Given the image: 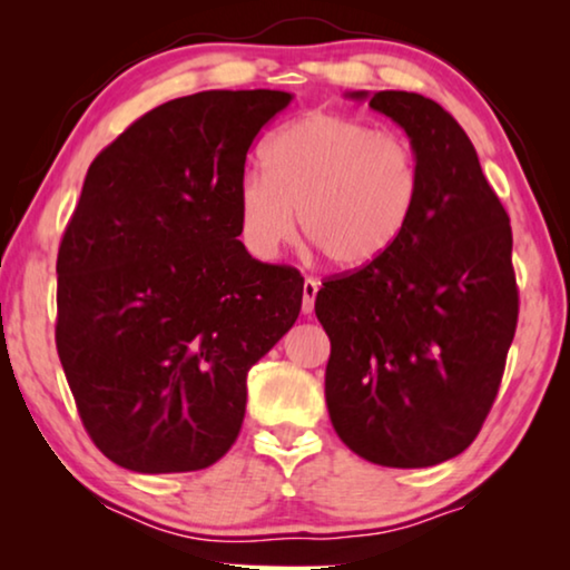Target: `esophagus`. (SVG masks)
I'll use <instances>...</instances> for the list:
<instances>
[{"label": "esophagus", "instance_id": "34e87169", "mask_svg": "<svg viewBox=\"0 0 570 570\" xmlns=\"http://www.w3.org/2000/svg\"><path fill=\"white\" fill-rule=\"evenodd\" d=\"M318 279H314V277H306L303 279V314H311V311H314V303H316V293H318Z\"/></svg>", "mask_w": 570, "mask_h": 570}]
</instances>
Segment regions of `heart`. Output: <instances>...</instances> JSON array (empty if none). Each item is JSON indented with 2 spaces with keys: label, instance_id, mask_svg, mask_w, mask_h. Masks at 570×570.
Segmentation results:
<instances>
[{
  "label": "heart",
  "instance_id": "heart-1",
  "mask_svg": "<svg viewBox=\"0 0 570 570\" xmlns=\"http://www.w3.org/2000/svg\"><path fill=\"white\" fill-rule=\"evenodd\" d=\"M262 170L236 189L238 230L248 252L272 259L295 233L332 267H376L415 220L423 174L407 139L355 116L314 111L267 139Z\"/></svg>",
  "mask_w": 570,
  "mask_h": 570
}]
</instances>
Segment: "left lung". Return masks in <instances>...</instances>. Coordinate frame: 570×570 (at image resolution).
<instances>
[{
    "label": "left lung",
    "instance_id": "8db88e82",
    "mask_svg": "<svg viewBox=\"0 0 570 570\" xmlns=\"http://www.w3.org/2000/svg\"><path fill=\"white\" fill-rule=\"evenodd\" d=\"M368 106L407 131L423 191L384 262L316 293L332 342L324 394L350 451L415 470L462 454L493 407L519 318L513 238L454 116L404 90L373 92Z\"/></svg>",
    "mask_w": 570,
    "mask_h": 570
}]
</instances>
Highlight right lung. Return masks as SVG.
Instances as JSON below:
<instances>
[{
    "label": "right lung",
    "mask_w": 570,
    "mask_h": 570,
    "mask_svg": "<svg viewBox=\"0 0 570 570\" xmlns=\"http://www.w3.org/2000/svg\"><path fill=\"white\" fill-rule=\"evenodd\" d=\"M291 100H168L90 163L57 256V350L85 431L124 470L228 454L248 368L301 314V272L246 252L236 205L248 147Z\"/></svg>",
    "instance_id": "obj_1"
}]
</instances>
